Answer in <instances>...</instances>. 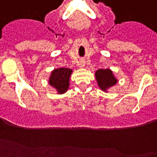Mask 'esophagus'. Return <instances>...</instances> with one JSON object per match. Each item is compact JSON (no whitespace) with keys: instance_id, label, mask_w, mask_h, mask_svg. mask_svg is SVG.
<instances>
[{"instance_id":"obj_1","label":"esophagus","mask_w":157,"mask_h":157,"mask_svg":"<svg viewBox=\"0 0 157 157\" xmlns=\"http://www.w3.org/2000/svg\"><path fill=\"white\" fill-rule=\"evenodd\" d=\"M85 66V63L84 62H82V63H81V67H83Z\"/></svg>"}]
</instances>
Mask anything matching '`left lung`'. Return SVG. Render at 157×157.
Here are the masks:
<instances>
[{
    "label": "left lung",
    "mask_w": 157,
    "mask_h": 157,
    "mask_svg": "<svg viewBox=\"0 0 157 157\" xmlns=\"http://www.w3.org/2000/svg\"><path fill=\"white\" fill-rule=\"evenodd\" d=\"M97 83L98 87L105 93H107L108 90L118 83V79L114 76L112 70L109 68L99 69L95 72Z\"/></svg>",
    "instance_id": "obj_1"
}]
</instances>
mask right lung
<instances>
[{
	"instance_id": "right-lung-1",
	"label": "right lung",
	"mask_w": 157,
	"mask_h": 157,
	"mask_svg": "<svg viewBox=\"0 0 157 157\" xmlns=\"http://www.w3.org/2000/svg\"><path fill=\"white\" fill-rule=\"evenodd\" d=\"M72 69L66 67H59L52 70L48 79V83L53 89L56 90L58 94H63L69 88L70 76L72 73Z\"/></svg>"
}]
</instances>
